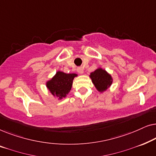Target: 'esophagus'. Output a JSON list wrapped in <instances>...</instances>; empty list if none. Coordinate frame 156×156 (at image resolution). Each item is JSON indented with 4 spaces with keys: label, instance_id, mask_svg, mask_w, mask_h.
Masks as SVG:
<instances>
[{
    "label": "esophagus",
    "instance_id": "34e87169",
    "mask_svg": "<svg viewBox=\"0 0 156 156\" xmlns=\"http://www.w3.org/2000/svg\"><path fill=\"white\" fill-rule=\"evenodd\" d=\"M76 70H77V72L81 74H82L83 73H84V69H83L82 67H78L77 69H76Z\"/></svg>",
    "mask_w": 156,
    "mask_h": 156
}]
</instances>
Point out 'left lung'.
Instances as JSON below:
<instances>
[{"instance_id": "1", "label": "left lung", "mask_w": 156, "mask_h": 156, "mask_svg": "<svg viewBox=\"0 0 156 156\" xmlns=\"http://www.w3.org/2000/svg\"><path fill=\"white\" fill-rule=\"evenodd\" d=\"M89 77L97 90L100 93L106 91L113 83L112 76L101 67H97V69L91 72Z\"/></svg>"}]
</instances>
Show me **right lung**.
Listing matches in <instances>:
<instances>
[{
  "label": "right lung",
  "instance_id": "1",
  "mask_svg": "<svg viewBox=\"0 0 156 156\" xmlns=\"http://www.w3.org/2000/svg\"><path fill=\"white\" fill-rule=\"evenodd\" d=\"M78 76L77 74H66L57 71L50 80L45 83L47 89L53 97L58 100L65 98L71 90L74 79Z\"/></svg>",
  "mask_w": 156,
  "mask_h": 156
}]
</instances>
